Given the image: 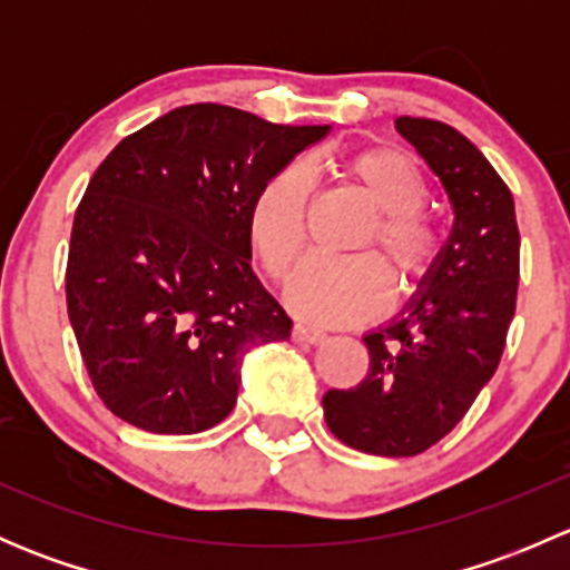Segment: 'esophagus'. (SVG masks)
<instances>
[{
    "mask_svg": "<svg viewBox=\"0 0 570 570\" xmlns=\"http://www.w3.org/2000/svg\"><path fill=\"white\" fill-rule=\"evenodd\" d=\"M292 338H295L297 344H322L327 336L322 331H317V327L295 325V327H292Z\"/></svg>",
    "mask_w": 570,
    "mask_h": 570,
    "instance_id": "34e87169",
    "label": "esophagus"
}]
</instances>
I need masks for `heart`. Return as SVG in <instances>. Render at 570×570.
<instances>
[{
    "label": "heart",
    "instance_id": "obj_1",
    "mask_svg": "<svg viewBox=\"0 0 570 570\" xmlns=\"http://www.w3.org/2000/svg\"><path fill=\"white\" fill-rule=\"evenodd\" d=\"M325 168L364 195L372 217L347 258H312L289 278L284 301L301 320L350 325L370 320L386 301L416 292L433 275L444 253V228L424 206L430 181L411 154L392 146L344 148ZM308 181L297 168L275 170L256 189L248 209V239L258 264L273 281L295 267L306 239Z\"/></svg>",
    "mask_w": 570,
    "mask_h": 570
}]
</instances>
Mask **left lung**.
<instances>
[{
  "label": "left lung",
  "instance_id": "1",
  "mask_svg": "<svg viewBox=\"0 0 570 570\" xmlns=\"http://www.w3.org/2000/svg\"><path fill=\"white\" fill-rule=\"evenodd\" d=\"M450 195L455 223L433 275L392 325L366 333L370 372L355 389H331L322 411L342 444L411 458L439 444L497 372L519 292L513 195L458 129L396 118Z\"/></svg>",
  "mask_w": 570,
  "mask_h": 570
}]
</instances>
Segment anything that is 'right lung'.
I'll list each match as a JSON object with an SVG mask.
<instances>
[{"mask_svg":"<svg viewBox=\"0 0 570 570\" xmlns=\"http://www.w3.org/2000/svg\"><path fill=\"white\" fill-rule=\"evenodd\" d=\"M327 126L187 105L124 137L71 228L66 303L101 402L148 433L189 435L232 413L245 350L292 320L250 269L256 189Z\"/></svg>","mask_w":570,"mask_h":570,"instance_id":"add662e5","label":"right lung"}]
</instances>
